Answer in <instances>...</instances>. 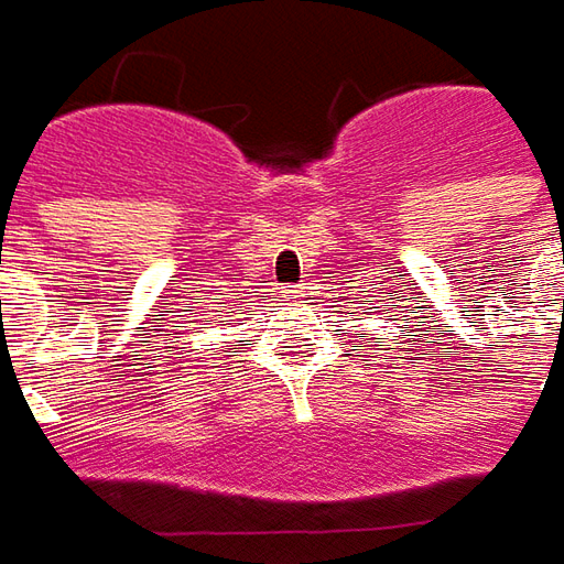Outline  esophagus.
I'll return each instance as SVG.
<instances>
[{"label":"esophagus","instance_id":"1","mask_svg":"<svg viewBox=\"0 0 564 564\" xmlns=\"http://www.w3.org/2000/svg\"><path fill=\"white\" fill-rule=\"evenodd\" d=\"M307 292H311V285H307V282H294V285H289V289H285V297L301 301V297H307Z\"/></svg>","mask_w":564,"mask_h":564}]
</instances>
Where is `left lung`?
I'll return each instance as SVG.
<instances>
[{
  "label": "left lung",
  "instance_id": "left-lung-1",
  "mask_svg": "<svg viewBox=\"0 0 564 564\" xmlns=\"http://www.w3.org/2000/svg\"><path fill=\"white\" fill-rule=\"evenodd\" d=\"M360 336H364V333H360ZM360 348H364V345H360Z\"/></svg>",
  "mask_w": 564,
  "mask_h": 564
}]
</instances>
